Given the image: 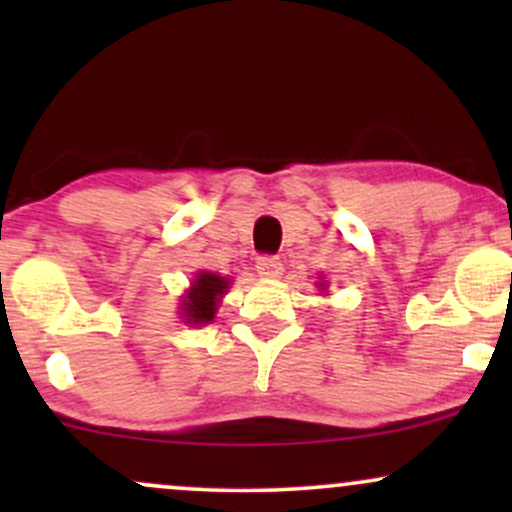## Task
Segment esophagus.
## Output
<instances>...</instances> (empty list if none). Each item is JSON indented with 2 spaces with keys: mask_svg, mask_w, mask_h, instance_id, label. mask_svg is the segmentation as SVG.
Returning a JSON list of instances; mask_svg holds the SVG:
<instances>
[{
  "mask_svg": "<svg viewBox=\"0 0 512 512\" xmlns=\"http://www.w3.org/2000/svg\"><path fill=\"white\" fill-rule=\"evenodd\" d=\"M257 272H260V276H279L281 274V262L279 257L274 255H260L257 257Z\"/></svg>",
  "mask_w": 512,
  "mask_h": 512,
  "instance_id": "34e87169",
  "label": "esophagus"
}]
</instances>
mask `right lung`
I'll use <instances>...</instances> for the list:
<instances>
[{
    "label": "right lung",
    "mask_w": 512,
    "mask_h": 512,
    "mask_svg": "<svg viewBox=\"0 0 512 512\" xmlns=\"http://www.w3.org/2000/svg\"><path fill=\"white\" fill-rule=\"evenodd\" d=\"M228 289V279L219 274L202 272L197 274L195 284H192L190 293L182 301V313L190 325H202V322H211L216 313V303Z\"/></svg>",
    "instance_id": "obj_1"
}]
</instances>
